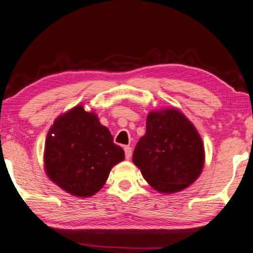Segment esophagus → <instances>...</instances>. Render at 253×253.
<instances>
[{
    "mask_svg": "<svg viewBox=\"0 0 253 253\" xmlns=\"http://www.w3.org/2000/svg\"><path fill=\"white\" fill-rule=\"evenodd\" d=\"M124 150H125V157H126V159L129 160L130 158H131V155H132L131 148H130L129 146H126L125 148H124Z\"/></svg>",
    "mask_w": 253,
    "mask_h": 253,
    "instance_id": "34e87169",
    "label": "esophagus"
}]
</instances>
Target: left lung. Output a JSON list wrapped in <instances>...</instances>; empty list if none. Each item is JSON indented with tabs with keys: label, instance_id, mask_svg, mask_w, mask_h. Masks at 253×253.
Masks as SVG:
<instances>
[{
	"label": "left lung",
	"instance_id": "left-lung-1",
	"mask_svg": "<svg viewBox=\"0 0 253 253\" xmlns=\"http://www.w3.org/2000/svg\"><path fill=\"white\" fill-rule=\"evenodd\" d=\"M132 162L156 191L173 194L201 175L204 143L195 126L177 108L152 111L147 116L145 136L133 150Z\"/></svg>",
	"mask_w": 253,
	"mask_h": 253
}]
</instances>
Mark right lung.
<instances>
[{
    "mask_svg": "<svg viewBox=\"0 0 253 253\" xmlns=\"http://www.w3.org/2000/svg\"><path fill=\"white\" fill-rule=\"evenodd\" d=\"M125 159L122 147L93 111L77 105L56 118L44 142L43 168L69 194L90 197L105 184L112 168Z\"/></svg>",
    "mask_w": 253,
    "mask_h": 253,
    "instance_id": "right-lung-1",
    "label": "right lung"
}]
</instances>
